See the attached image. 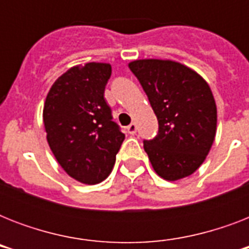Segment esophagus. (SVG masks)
Listing matches in <instances>:
<instances>
[{"mask_svg":"<svg viewBox=\"0 0 249 249\" xmlns=\"http://www.w3.org/2000/svg\"><path fill=\"white\" fill-rule=\"evenodd\" d=\"M126 129H128L129 134H136V133H137V125H136V123H132V124L129 125V126Z\"/></svg>","mask_w":249,"mask_h":249,"instance_id":"esophagus-1","label":"esophagus"}]
</instances>
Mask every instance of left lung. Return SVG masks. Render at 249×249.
Here are the masks:
<instances>
[{
	"mask_svg": "<svg viewBox=\"0 0 249 249\" xmlns=\"http://www.w3.org/2000/svg\"><path fill=\"white\" fill-rule=\"evenodd\" d=\"M159 121L144 151L166 181L193 174L204 163L216 137L217 107L208 83L183 64L164 59L129 63Z\"/></svg>",
	"mask_w": 249,
	"mask_h": 249,
	"instance_id": "left-lung-1",
	"label": "left lung"
}]
</instances>
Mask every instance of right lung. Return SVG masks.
<instances>
[{
    "mask_svg": "<svg viewBox=\"0 0 249 249\" xmlns=\"http://www.w3.org/2000/svg\"><path fill=\"white\" fill-rule=\"evenodd\" d=\"M111 64L75 66L55 80L44 105L46 140L70 177L95 185L108 177L124 133L105 99Z\"/></svg>",
    "mask_w": 249,
    "mask_h": 249,
    "instance_id": "add662e5",
    "label": "right lung"
}]
</instances>
